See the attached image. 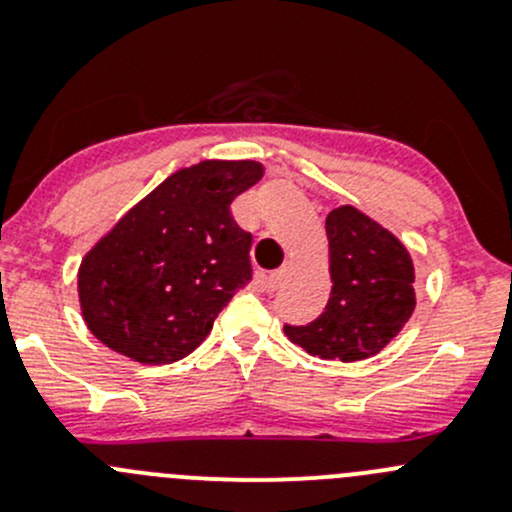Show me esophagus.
Returning a JSON list of instances; mask_svg holds the SVG:
<instances>
[{"instance_id":"esophagus-1","label":"esophagus","mask_w":512,"mask_h":512,"mask_svg":"<svg viewBox=\"0 0 512 512\" xmlns=\"http://www.w3.org/2000/svg\"><path fill=\"white\" fill-rule=\"evenodd\" d=\"M287 270H289V267L285 265V267H280V270H275V272H270V275H267V289H270V292H275V289L280 287V282L285 280Z\"/></svg>"}]
</instances>
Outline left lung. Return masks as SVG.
I'll list each match as a JSON object with an SVG mask.
<instances>
[{"label":"left lung","instance_id":"obj_1","mask_svg":"<svg viewBox=\"0 0 512 512\" xmlns=\"http://www.w3.org/2000/svg\"><path fill=\"white\" fill-rule=\"evenodd\" d=\"M327 240L332 275L327 307L304 327L285 324V334L322 359H369L414 314V262L394 232L354 205L327 215Z\"/></svg>","mask_w":512,"mask_h":512}]
</instances>
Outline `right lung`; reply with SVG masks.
<instances>
[{
    "label": "right lung",
    "mask_w": 512,
    "mask_h": 512,
    "mask_svg": "<svg viewBox=\"0 0 512 512\" xmlns=\"http://www.w3.org/2000/svg\"><path fill=\"white\" fill-rule=\"evenodd\" d=\"M262 173L255 160L175 170L86 252L79 302L98 342L141 364H170L208 337L252 280V235L230 203Z\"/></svg>",
    "instance_id": "add662e5"
}]
</instances>
